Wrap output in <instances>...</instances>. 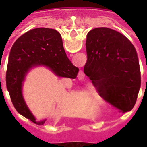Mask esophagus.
<instances>
[{
  "instance_id": "1",
  "label": "esophagus",
  "mask_w": 147,
  "mask_h": 147,
  "mask_svg": "<svg viewBox=\"0 0 147 147\" xmlns=\"http://www.w3.org/2000/svg\"><path fill=\"white\" fill-rule=\"evenodd\" d=\"M83 77H84V75H83V73L80 74V76H79V78H80V80H83Z\"/></svg>"
}]
</instances>
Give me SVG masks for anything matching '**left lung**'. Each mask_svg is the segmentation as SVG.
Instances as JSON below:
<instances>
[{
	"label": "left lung",
	"mask_w": 147,
	"mask_h": 147,
	"mask_svg": "<svg viewBox=\"0 0 147 147\" xmlns=\"http://www.w3.org/2000/svg\"><path fill=\"white\" fill-rule=\"evenodd\" d=\"M87 61L83 71L94 86L104 90L101 96L120 112L131 110L141 85L137 53L123 34L108 27L90 30L86 41Z\"/></svg>",
	"instance_id": "obj_1"
}]
</instances>
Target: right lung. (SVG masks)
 I'll return each mask as SVG.
<instances>
[{
	"label": "right lung",
	"instance_id": "1",
	"mask_svg": "<svg viewBox=\"0 0 147 147\" xmlns=\"http://www.w3.org/2000/svg\"><path fill=\"white\" fill-rule=\"evenodd\" d=\"M42 66L58 77L76 79L79 71L67 58L61 34L54 29L35 28L21 35L11 47L6 72V86L15 109L39 125L46 120L37 121L24 100L23 86L28 72Z\"/></svg>",
	"mask_w": 147,
	"mask_h": 147
}]
</instances>
